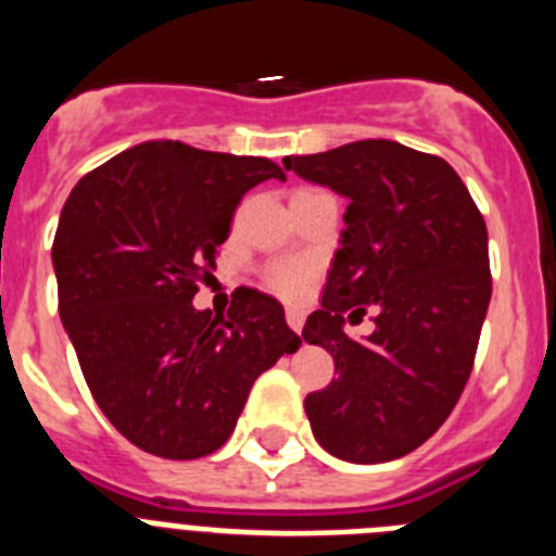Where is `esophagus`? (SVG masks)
<instances>
[{"instance_id": "obj_1", "label": "esophagus", "mask_w": 556, "mask_h": 556, "mask_svg": "<svg viewBox=\"0 0 556 556\" xmlns=\"http://www.w3.org/2000/svg\"><path fill=\"white\" fill-rule=\"evenodd\" d=\"M287 323L294 333H301L303 331V312H298V308H287Z\"/></svg>"}]
</instances>
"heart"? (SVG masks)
Returning a JSON list of instances; mask_svg holds the SVG:
<instances>
[{"mask_svg":"<svg viewBox=\"0 0 556 556\" xmlns=\"http://www.w3.org/2000/svg\"><path fill=\"white\" fill-rule=\"evenodd\" d=\"M308 275H312V267H308L306 262H294V258H289V262H278L275 267H269L267 281L273 283L278 292L294 294L308 281Z\"/></svg>","mask_w":556,"mask_h":556,"instance_id":"heart-1","label":"heart"}]
</instances>
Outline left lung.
<instances>
[{
    "label": "left lung",
    "mask_w": 556,
    "mask_h": 556,
    "mask_svg": "<svg viewBox=\"0 0 556 556\" xmlns=\"http://www.w3.org/2000/svg\"><path fill=\"white\" fill-rule=\"evenodd\" d=\"M283 166L348 200L323 306L303 328L339 370L306 395L314 437L356 465L406 456L468 384L493 292L488 225L451 164L397 141H353ZM367 307L377 331L356 343L344 320Z\"/></svg>",
    "instance_id": "8db88e82"
}]
</instances>
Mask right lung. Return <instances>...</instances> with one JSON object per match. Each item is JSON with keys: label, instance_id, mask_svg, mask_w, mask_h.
<instances>
[{"label": "right lung", "instance_id": "add662e5", "mask_svg": "<svg viewBox=\"0 0 556 556\" xmlns=\"http://www.w3.org/2000/svg\"><path fill=\"white\" fill-rule=\"evenodd\" d=\"M273 178L287 175L267 159L147 141L88 172L63 205V328L102 415L147 454L223 448L255 378L301 348L264 292L239 289L228 314L191 306L244 191Z\"/></svg>", "mask_w": 556, "mask_h": 556}]
</instances>
